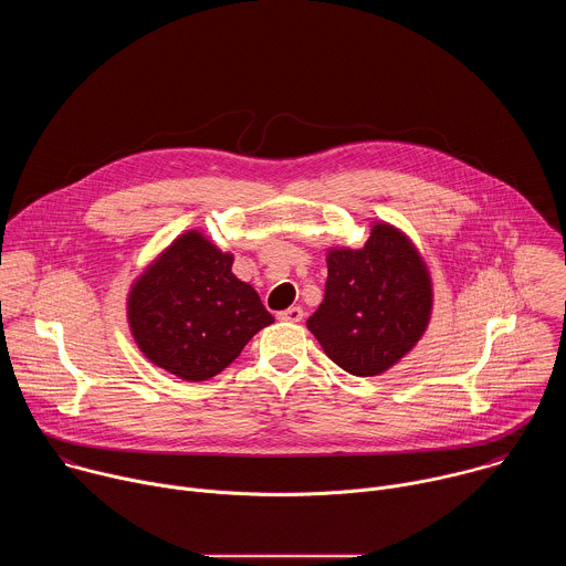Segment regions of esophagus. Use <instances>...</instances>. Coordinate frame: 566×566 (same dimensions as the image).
I'll use <instances>...</instances> for the list:
<instances>
[{
  "mask_svg": "<svg viewBox=\"0 0 566 566\" xmlns=\"http://www.w3.org/2000/svg\"><path fill=\"white\" fill-rule=\"evenodd\" d=\"M302 317H304V311L300 306H289L277 313V319H282V322H300Z\"/></svg>",
  "mask_w": 566,
  "mask_h": 566,
  "instance_id": "obj_1",
  "label": "esophagus"
}]
</instances>
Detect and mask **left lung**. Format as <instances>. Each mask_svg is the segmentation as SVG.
Masks as SVG:
<instances>
[{
  "instance_id": "obj_1",
  "label": "left lung",
  "mask_w": 566,
  "mask_h": 566,
  "mask_svg": "<svg viewBox=\"0 0 566 566\" xmlns=\"http://www.w3.org/2000/svg\"><path fill=\"white\" fill-rule=\"evenodd\" d=\"M325 300L306 329L354 376H378L423 338L434 306L428 264L415 241L387 221H371L363 249H327Z\"/></svg>"
}]
</instances>
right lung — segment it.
I'll list each match as a JSON object with an SVG mask.
<instances>
[{
    "label": "right lung",
    "mask_w": 566,
    "mask_h": 566,
    "mask_svg": "<svg viewBox=\"0 0 566 566\" xmlns=\"http://www.w3.org/2000/svg\"><path fill=\"white\" fill-rule=\"evenodd\" d=\"M234 255L188 230L160 251L127 293V325L143 356L188 382L223 371L273 325L258 291L232 273Z\"/></svg>",
    "instance_id": "obj_1"
}]
</instances>
